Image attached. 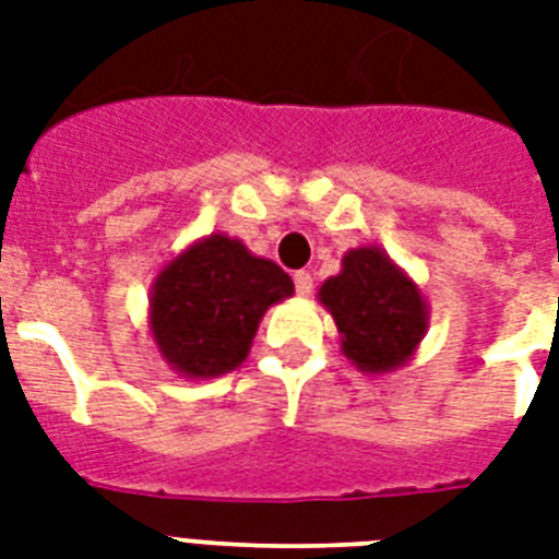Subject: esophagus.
Returning a JSON list of instances; mask_svg holds the SVG:
<instances>
[{"mask_svg": "<svg viewBox=\"0 0 559 559\" xmlns=\"http://www.w3.org/2000/svg\"><path fill=\"white\" fill-rule=\"evenodd\" d=\"M293 281H296L298 296H310V293H313V275H310L308 270H298L296 275H293Z\"/></svg>", "mask_w": 559, "mask_h": 559, "instance_id": "obj_1", "label": "esophagus"}]
</instances>
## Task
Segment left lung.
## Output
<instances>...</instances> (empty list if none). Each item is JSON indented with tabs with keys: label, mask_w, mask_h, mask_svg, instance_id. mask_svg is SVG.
<instances>
[{
	"label": "left lung",
	"mask_w": 559,
	"mask_h": 559,
	"mask_svg": "<svg viewBox=\"0 0 559 559\" xmlns=\"http://www.w3.org/2000/svg\"><path fill=\"white\" fill-rule=\"evenodd\" d=\"M317 298L334 319L340 352L364 374L402 369L431 317L419 284L378 246L348 249L343 270L319 287Z\"/></svg>",
	"instance_id": "8db88e82"
}]
</instances>
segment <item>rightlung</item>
<instances>
[{"mask_svg":"<svg viewBox=\"0 0 559 559\" xmlns=\"http://www.w3.org/2000/svg\"><path fill=\"white\" fill-rule=\"evenodd\" d=\"M293 296L278 263L228 234H207L160 266L148 289V331L169 369L204 381L249 357L263 313Z\"/></svg>","mask_w":559,"mask_h":559,"instance_id":"1","label":"right lung"}]
</instances>
